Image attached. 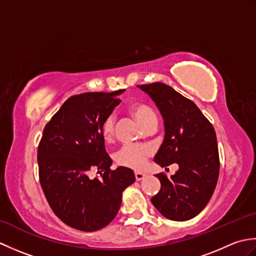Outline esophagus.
Segmentation results:
<instances>
[{
	"label": "esophagus",
	"instance_id": "34e87169",
	"mask_svg": "<svg viewBox=\"0 0 256 256\" xmlns=\"http://www.w3.org/2000/svg\"><path fill=\"white\" fill-rule=\"evenodd\" d=\"M134 176H135V179H136V180L138 182H140V180H142V179L145 177V175H144V174H142V172H135L134 174Z\"/></svg>",
	"mask_w": 256,
	"mask_h": 256
}]
</instances>
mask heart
Returning a JSON list of instances; mask_svg holds the SVG:
<instances>
[{
    "mask_svg": "<svg viewBox=\"0 0 256 256\" xmlns=\"http://www.w3.org/2000/svg\"><path fill=\"white\" fill-rule=\"evenodd\" d=\"M128 112L136 120L138 123L145 128L156 121V116L148 104L144 102H133L128 106ZM101 134L104 140L108 142L114 135V120L108 116L101 125ZM153 155V150L146 145H125L116 154V162L118 166L140 170L146 165V162Z\"/></svg>",
    "mask_w": 256,
    "mask_h": 256,
    "instance_id": "obj_1",
    "label": "heart"
}]
</instances>
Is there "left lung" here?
I'll use <instances>...</instances> for the list:
<instances>
[{"label":"left lung","instance_id":"1","mask_svg":"<svg viewBox=\"0 0 256 256\" xmlns=\"http://www.w3.org/2000/svg\"><path fill=\"white\" fill-rule=\"evenodd\" d=\"M156 103L164 118L165 138L155 156L162 167L176 162L168 178L157 174L158 194L152 204L167 219H192L209 202L218 182L220 160L214 128L194 103L162 82L138 86Z\"/></svg>","mask_w":256,"mask_h":256}]
</instances>
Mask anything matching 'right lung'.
Instances as JSON below:
<instances>
[{
	"label": "right lung",
	"mask_w": 256,
	"mask_h": 256,
	"mask_svg": "<svg viewBox=\"0 0 256 256\" xmlns=\"http://www.w3.org/2000/svg\"><path fill=\"white\" fill-rule=\"evenodd\" d=\"M123 91L70 96L45 125L37 150L40 182L54 214L74 229L92 232L108 226L123 190L135 182L128 168L111 170L101 134ZM92 171L100 176L91 178Z\"/></svg>",
	"instance_id": "1"
}]
</instances>
